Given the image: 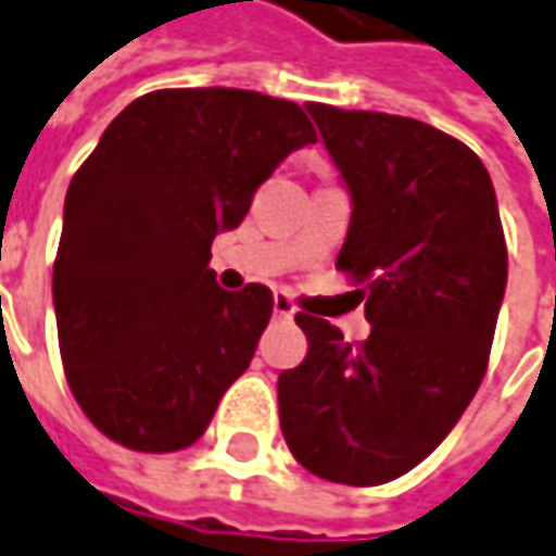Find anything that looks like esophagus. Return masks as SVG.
<instances>
[{"instance_id": "esophagus-1", "label": "esophagus", "mask_w": 556, "mask_h": 556, "mask_svg": "<svg viewBox=\"0 0 556 556\" xmlns=\"http://www.w3.org/2000/svg\"><path fill=\"white\" fill-rule=\"evenodd\" d=\"M271 308H275V315H278V318H293V312H296L293 300H290V296H285V293H275Z\"/></svg>"}]
</instances>
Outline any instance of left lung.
Returning a JSON list of instances; mask_svg holds the SVG:
<instances>
[{
    "label": "left lung",
    "mask_w": 556,
    "mask_h": 556,
    "mask_svg": "<svg viewBox=\"0 0 556 556\" xmlns=\"http://www.w3.org/2000/svg\"><path fill=\"white\" fill-rule=\"evenodd\" d=\"M352 192L337 269L370 337L296 315L303 364L278 376L281 431L312 475L379 486L453 431L483 382L508 281L493 180L462 140L407 115L305 103Z\"/></svg>",
    "instance_id": "left-lung-1"
}]
</instances>
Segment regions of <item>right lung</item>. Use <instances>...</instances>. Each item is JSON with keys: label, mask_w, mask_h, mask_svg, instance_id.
<instances>
[{"label": "right lung", "mask_w": 556, "mask_h": 556, "mask_svg": "<svg viewBox=\"0 0 556 556\" xmlns=\"http://www.w3.org/2000/svg\"><path fill=\"white\" fill-rule=\"evenodd\" d=\"M318 134L300 103L241 88H162L115 115L63 204L54 256L70 391L110 441L186 450L251 367L271 290L214 281L211 244Z\"/></svg>", "instance_id": "add662e5"}]
</instances>
